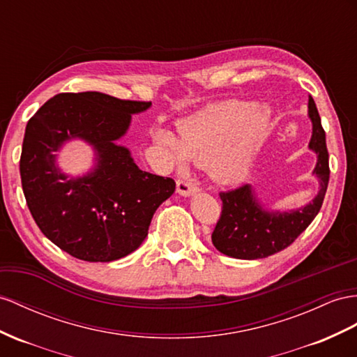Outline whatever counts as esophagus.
Instances as JSON below:
<instances>
[{
	"instance_id": "obj_1",
	"label": "esophagus",
	"mask_w": 357,
	"mask_h": 357,
	"mask_svg": "<svg viewBox=\"0 0 357 357\" xmlns=\"http://www.w3.org/2000/svg\"><path fill=\"white\" fill-rule=\"evenodd\" d=\"M176 191L182 196H190L199 191V187L188 179H178L176 181Z\"/></svg>"
}]
</instances>
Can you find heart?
I'll list each match as a JSON object with an SVG mask.
<instances>
[{
	"label": "heart",
	"instance_id": "1",
	"mask_svg": "<svg viewBox=\"0 0 357 357\" xmlns=\"http://www.w3.org/2000/svg\"><path fill=\"white\" fill-rule=\"evenodd\" d=\"M267 123L268 113L257 102L229 100L181 121L179 137L155 130L153 140L178 166L184 167L190 160L208 166L218 182L234 184L248 173Z\"/></svg>",
	"mask_w": 357,
	"mask_h": 357
}]
</instances>
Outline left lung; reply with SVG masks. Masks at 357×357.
Listing matches in <instances>:
<instances>
[{
    "label": "left lung",
    "instance_id": "obj_1",
    "mask_svg": "<svg viewBox=\"0 0 357 357\" xmlns=\"http://www.w3.org/2000/svg\"><path fill=\"white\" fill-rule=\"evenodd\" d=\"M309 117L314 125L309 148L318 155L314 170L321 182L317 197L305 208L291 213H267L259 206L249 184L220 191L222 213L211 235L214 248L236 259H261L287 249L312 223L321 209L328 185V152L326 132L317 105L309 98Z\"/></svg>",
    "mask_w": 357,
    "mask_h": 357
}]
</instances>
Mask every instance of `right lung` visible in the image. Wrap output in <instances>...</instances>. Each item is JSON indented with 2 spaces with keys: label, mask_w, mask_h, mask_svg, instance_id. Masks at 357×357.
Wrapping results in <instances>:
<instances>
[{
  "label": "right lung",
  "mask_w": 357,
  "mask_h": 357,
  "mask_svg": "<svg viewBox=\"0 0 357 357\" xmlns=\"http://www.w3.org/2000/svg\"><path fill=\"white\" fill-rule=\"evenodd\" d=\"M146 100L99 91L60 93L25 128L20 161L24 196L42 234L70 257L109 262L134 252L148 235L153 213L175 191V181L143 172L116 144ZM81 136L100 155L89 177L66 180L53 160L65 139Z\"/></svg>",
  "instance_id": "add662e5"
}]
</instances>
